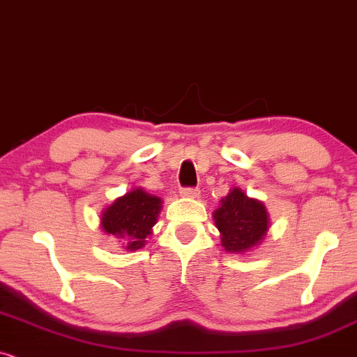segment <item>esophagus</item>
Segmentation results:
<instances>
[{
	"label": "esophagus",
	"instance_id": "34e87169",
	"mask_svg": "<svg viewBox=\"0 0 357 357\" xmlns=\"http://www.w3.org/2000/svg\"><path fill=\"white\" fill-rule=\"evenodd\" d=\"M180 195L185 197V199H197L200 195L199 188H193V187H185L180 190Z\"/></svg>",
	"mask_w": 357,
	"mask_h": 357
}]
</instances>
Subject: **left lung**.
Instances as JSON below:
<instances>
[{
    "instance_id": "obj_1",
    "label": "left lung",
    "mask_w": 357,
    "mask_h": 357,
    "mask_svg": "<svg viewBox=\"0 0 357 357\" xmlns=\"http://www.w3.org/2000/svg\"><path fill=\"white\" fill-rule=\"evenodd\" d=\"M222 246L230 253H245L261 243L268 231V212L263 202L250 199L240 188H231L213 212Z\"/></svg>"
}]
</instances>
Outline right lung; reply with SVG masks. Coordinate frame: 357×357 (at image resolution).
<instances>
[{
    "instance_id": "1",
    "label": "right lung",
    "mask_w": 357,
    "mask_h": 357,
    "mask_svg": "<svg viewBox=\"0 0 357 357\" xmlns=\"http://www.w3.org/2000/svg\"><path fill=\"white\" fill-rule=\"evenodd\" d=\"M162 210V200L137 187L119 197L100 215V228L135 252L147 243Z\"/></svg>"
}]
</instances>
